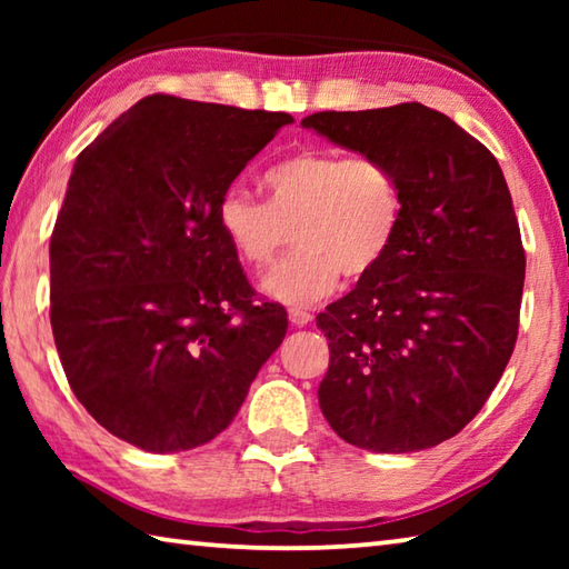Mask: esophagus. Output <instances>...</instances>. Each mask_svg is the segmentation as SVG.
I'll return each instance as SVG.
<instances>
[{
  "label": "esophagus",
  "instance_id": "esophagus-1",
  "mask_svg": "<svg viewBox=\"0 0 569 569\" xmlns=\"http://www.w3.org/2000/svg\"><path fill=\"white\" fill-rule=\"evenodd\" d=\"M288 319H291L293 326H308L313 321V316L303 311V308H291V311H288Z\"/></svg>",
  "mask_w": 569,
  "mask_h": 569
}]
</instances>
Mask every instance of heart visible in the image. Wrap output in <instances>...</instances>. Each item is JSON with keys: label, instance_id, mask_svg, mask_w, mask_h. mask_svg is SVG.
<instances>
[{"label": "heart", "instance_id": "b5f03b06", "mask_svg": "<svg viewBox=\"0 0 569 569\" xmlns=\"http://www.w3.org/2000/svg\"><path fill=\"white\" fill-rule=\"evenodd\" d=\"M261 203L240 188L218 198L216 223L246 266L263 271L293 240L298 250L263 278V291L288 306L333 293L377 271L401 220L399 180L371 156L306 148L266 170Z\"/></svg>", "mask_w": 569, "mask_h": 569}]
</instances>
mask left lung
Listing matches in <instances>:
<instances>
[{
  "mask_svg": "<svg viewBox=\"0 0 569 569\" xmlns=\"http://www.w3.org/2000/svg\"><path fill=\"white\" fill-rule=\"evenodd\" d=\"M301 124L383 160L401 190L387 258L316 316L331 351L323 417L379 455L437 447L477 417L515 351L525 248L502 168L421 102Z\"/></svg>",
  "mask_w": 569,
  "mask_h": 569,
  "instance_id": "1",
  "label": "left lung"
}]
</instances>
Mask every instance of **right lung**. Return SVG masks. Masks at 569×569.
<instances>
[{"label": "right lung", "instance_id": "1", "mask_svg": "<svg viewBox=\"0 0 569 569\" xmlns=\"http://www.w3.org/2000/svg\"><path fill=\"white\" fill-rule=\"evenodd\" d=\"M286 112L150 94L84 148L50 240V321L92 419L152 455L216 439L281 346L216 223Z\"/></svg>", "mask_w": 569, "mask_h": 569}]
</instances>
